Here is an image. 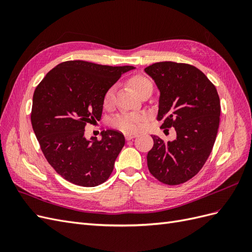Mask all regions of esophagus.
<instances>
[{"mask_svg": "<svg viewBox=\"0 0 252 252\" xmlns=\"http://www.w3.org/2000/svg\"><path fill=\"white\" fill-rule=\"evenodd\" d=\"M136 136H138V134H136V133H129V132L125 133V138H126V140H127V141H129V140H132V139L136 138Z\"/></svg>", "mask_w": 252, "mask_h": 252, "instance_id": "esophagus-1", "label": "esophagus"}]
</instances>
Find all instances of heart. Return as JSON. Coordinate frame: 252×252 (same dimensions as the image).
I'll list each match as a JSON object with an SVG mask.
<instances>
[{
	"instance_id": "heart-1",
	"label": "heart",
	"mask_w": 252,
	"mask_h": 252,
	"mask_svg": "<svg viewBox=\"0 0 252 252\" xmlns=\"http://www.w3.org/2000/svg\"><path fill=\"white\" fill-rule=\"evenodd\" d=\"M129 84L140 95L145 90L152 89L151 81L142 74H134L128 80ZM114 94H116V86L112 85L105 91L103 96V105L105 108L110 109L114 104ZM146 114L143 112H123L113 119L112 124L114 127L125 132L138 131L143 122L146 120Z\"/></svg>"
}]
</instances>
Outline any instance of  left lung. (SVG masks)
<instances>
[{"label":"left lung","instance_id":"left-lung-1","mask_svg":"<svg viewBox=\"0 0 252 252\" xmlns=\"http://www.w3.org/2000/svg\"><path fill=\"white\" fill-rule=\"evenodd\" d=\"M159 90L158 121L165 131L173 127L177 139L164 142L152 135L147 155L150 173L167 185L193 178L211 154L220 124V104L216 86L196 67L159 62L145 68Z\"/></svg>","mask_w":252,"mask_h":252}]
</instances>
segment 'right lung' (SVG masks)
Masks as SVG:
<instances>
[{"instance_id": "obj_1", "label": "right lung", "mask_w": 252, "mask_h": 252, "mask_svg": "<svg viewBox=\"0 0 252 252\" xmlns=\"http://www.w3.org/2000/svg\"><path fill=\"white\" fill-rule=\"evenodd\" d=\"M133 66L67 61L51 69L36 86L32 124L44 157L61 177L94 187L110 177L125 145L122 132L103 130L102 139L85 138V127L102 117L105 91Z\"/></svg>"}]
</instances>
